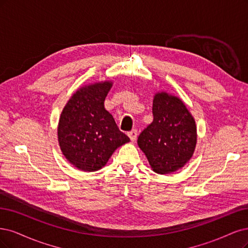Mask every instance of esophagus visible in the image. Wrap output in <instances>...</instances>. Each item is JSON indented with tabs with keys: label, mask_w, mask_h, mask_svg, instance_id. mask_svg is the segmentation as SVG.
I'll list each match as a JSON object with an SVG mask.
<instances>
[{
	"label": "esophagus",
	"mask_w": 248,
	"mask_h": 248,
	"mask_svg": "<svg viewBox=\"0 0 248 248\" xmlns=\"http://www.w3.org/2000/svg\"><path fill=\"white\" fill-rule=\"evenodd\" d=\"M127 135H129V137L132 141H136V139H137V136H138V132H137V130H132L131 132L127 133Z\"/></svg>",
	"instance_id": "1"
}]
</instances>
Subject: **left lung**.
<instances>
[{"label":"left lung","instance_id":"left-lung-1","mask_svg":"<svg viewBox=\"0 0 248 248\" xmlns=\"http://www.w3.org/2000/svg\"><path fill=\"white\" fill-rule=\"evenodd\" d=\"M154 122L142 131L138 145L155 173L177 171L193 156L197 144L196 122L179 98L156 93Z\"/></svg>","mask_w":248,"mask_h":248}]
</instances>
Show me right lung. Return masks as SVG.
Instances as JSON below:
<instances>
[{
    "mask_svg": "<svg viewBox=\"0 0 248 248\" xmlns=\"http://www.w3.org/2000/svg\"><path fill=\"white\" fill-rule=\"evenodd\" d=\"M111 81L79 89L63 107L58 126L62 155L79 170L98 171L118 148L130 141L104 107Z\"/></svg>",
    "mask_w": 248,
    "mask_h": 248,
    "instance_id": "right-lung-1",
    "label": "right lung"
}]
</instances>
